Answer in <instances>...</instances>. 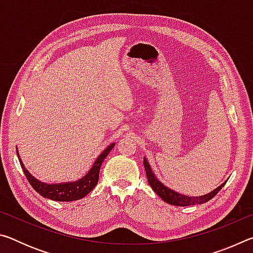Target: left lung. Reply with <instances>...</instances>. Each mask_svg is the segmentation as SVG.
Wrapping results in <instances>:
<instances>
[{"label":"left lung","mask_w":253,"mask_h":253,"mask_svg":"<svg viewBox=\"0 0 253 253\" xmlns=\"http://www.w3.org/2000/svg\"><path fill=\"white\" fill-rule=\"evenodd\" d=\"M144 168L145 170H146V175H147V179L151 187L153 188V191L160 196V198L165 201L166 203L175 205V207H188V205H195V204H203L205 202H208L211 199H213L217 193H219L220 190L224 186V183H222L219 187H216L215 190H213L210 193L205 194V195H201V196H188V195H184L178 193V192H175L172 188H169L168 186H165L161 181H158L156 175L154 174V172L151 169V166L148 164V161L146 160V157H144Z\"/></svg>","instance_id":"1"}]
</instances>
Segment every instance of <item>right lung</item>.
I'll return each mask as SVG.
<instances>
[{"label": "right lung", "instance_id": "obj_1", "mask_svg": "<svg viewBox=\"0 0 253 253\" xmlns=\"http://www.w3.org/2000/svg\"><path fill=\"white\" fill-rule=\"evenodd\" d=\"M114 146L115 143L110 144L109 146L97 157V160L93 163L92 168L89 169V172L85 174L84 176L78 179V181L57 184H48L37 179L27 169H25L22 160H21V157L19 155L18 149H16V154H18L23 173L25 174V176H27L29 183L31 184V186L38 192V193L49 200L59 201V202H70V201H76L84 198L88 193H90L92 188H95L98 183V179H99V172L102 162H104V160L110 153L111 149L114 148Z\"/></svg>", "mask_w": 253, "mask_h": 253}]
</instances>
